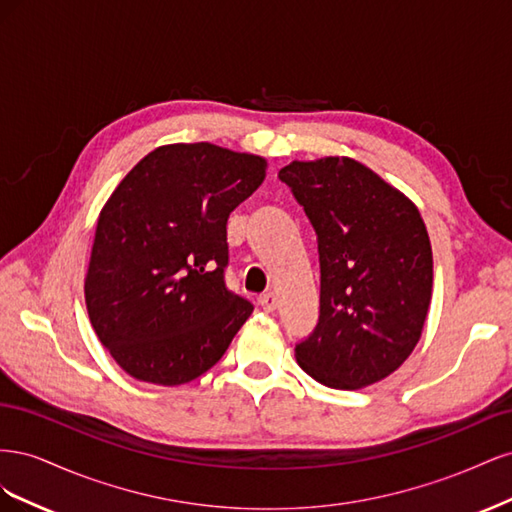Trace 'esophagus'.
<instances>
[{
  "instance_id": "1",
  "label": "esophagus",
  "mask_w": 512,
  "mask_h": 512,
  "mask_svg": "<svg viewBox=\"0 0 512 512\" xmlns=\"http://www.w3.org/2000/svg\"><path fill=\"white\" fill-rule=\"evenodd\" d=\"M258 305L265 309V312L269 314V312H273V309L277 307V299H275V294L273 292H267V294H262V297H258Z\"/></svg>"
}]
</instances>
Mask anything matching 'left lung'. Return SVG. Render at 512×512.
Listing matches in <instances>:
<instances>
[{"label":"left lung","mask_w":512,"mask_h":512,"mask_svg":"<svg viewBox=\"0 0 512 512\" xmlns=\"http://www.w3.org/2000/svg\"><path fill=\"white\" fill-rule=\"evenodd\" d=\"M277 177L318 241L320 316L294 346L297 363L331 389H363L393 374L421 339L433 284L425 222L350 158L292 162Z\"/></svg>","instance_id":"obj_1"}]
</instances>
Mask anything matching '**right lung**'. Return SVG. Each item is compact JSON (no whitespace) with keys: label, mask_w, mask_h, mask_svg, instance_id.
I'll return each mask as SVG.
<instances>
[{"label":"right lung","mask_w":512,"mask_h":512,"mask_svg":"<svg viewBox=\"0 0 512 512\" xmlns=\"http://www.w3.org/2000/svg\"><path fill=\"white\" fill-rule=\"evenodd\" d=\"M267 162L211 143L166 145L104 205L85 277L91 327L136 380L177 386L228 350L254 305L226 286L230 211Z\"/></svg>","instance_id":"right-lung-1"}]
</instances>
